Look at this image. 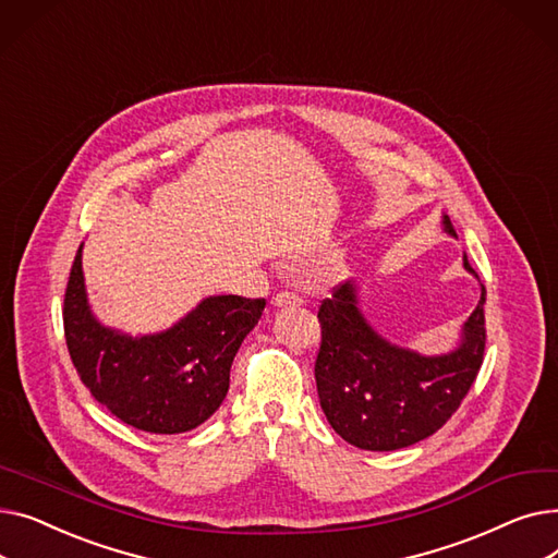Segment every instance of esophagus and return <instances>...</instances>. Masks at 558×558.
<instances>
[{"label":"esophagus","mask_w":558,"mask_h":558,"mask_svg":"<svg viewBox=\"0 0 558 558\" xmlns=\"http://www.w3.org/2000/svg\"><path fill=\"white\" fill-rule=\"evenodd\" d=\"M271 305H274V307H301V305H303V299L296 296L294 291H280V294L274 296Z\"/></svg>","instance_id":"1"}]
</instances>
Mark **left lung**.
Here are the masks:
<instances>
[{
  "label": "left lung",
  "instance_id": "8db88e82",
  "mask_svg": "<svg viewBox=\"0 0 558 558\" xmlns=\"http://www.w3.org/2000/svg\"><path fill=\"white\" fill-rule=\"evenodd\" d=\"M441 223L457 238L448 215ZM463 269L480 280L465 253ZM480 287V303L461 326L457 345L441 355H423L379 335L362 312L353 280L320 303L316 391L343 441L389 452L414 446L448 423L484 362L486 289Z\"/></svg>",
  "mask_w": 558,
  "mask_h": 558
}]
</instances>
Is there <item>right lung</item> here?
I'll return each mask as SVG.
<instances>
[{
	"label": "right lung",
	"instance_id": "add662e5",
	"mask_svg": "<svg viewBox=\"0 0 558 558\" xmlns=\"http://www.w3.org/2000/svg\"><path fill=\"white\" fill-rule=\"evenodd\" d=\"M83 244L63 307L70 357L81 383L110 414L151 434H183L208 421L230 387L234 355L257 326L264 299L208 296L154 335L104 326L87 303Z\"/></svg>",
	"mask_w": 558,
	"mask_h": 558
}]
</instances>
